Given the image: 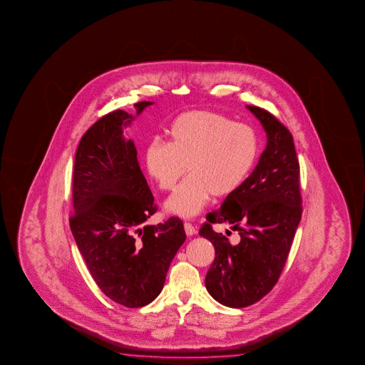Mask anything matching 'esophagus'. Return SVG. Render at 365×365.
<instances>
[{
	"mask_svg": "<svg viewBox=\"0 0 365 365\" xmlns=\"http://www.w3.org/2000/svg\"><path fill=\"white\" fill-rule=\"evenodd\" d=\"M184 229H185V234L187 236H192L197 234V229L192 226V223H184Z\"/></svg>",
	"mask_w": 365,
	"mask_h": 365,
	"instance_id": "34e87169",
	"label": "esophagus"
}]
</instances>
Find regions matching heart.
<instances>
[{
    "label": "heart",
    "mask_w": 365,
    "mask_h": 365,
    "mask_svg": "<svg viewBox=\"0 0 365 365\" xmlns=\"http://www.w3.org/2000/svg\"><path fill=\"white\" fill-rule=\"evenodd\" d=\"M170 142L150 143L144 161L149 176L165 192L173 190L166 210L178 216L194 217L212 195L229 197L252 173L259 152L253 128L234 123L217 112L195 110L175 118L168 129Z\"/></svg>",
    "instance_id": "b5f03b06"
}]
</instances>
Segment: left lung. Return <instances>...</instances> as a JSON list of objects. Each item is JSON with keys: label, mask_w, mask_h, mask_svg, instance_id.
Here are the masks:
<instances>
[{"label": "left lung", "mask_w": 365, "mask_h": 365, "mask_svg": "<svg viewBox=\"0 0 365 365\" xmlns=\"http://www.w3.org/2000/svg\"><path fill=\"white\" fill-rule=\"evenodd\" d=\"M247 110L267 133L258 165L244 184L207 215L199 235L213 244L216 257L205 276L210 297L230 308H245L266 297L279 278L302 220L300 166L290 131L272 113ZM230 222L240 231L236 246L211 229ZM229 232V231H227Z\"/></svg>", "instance_id": "obj_1"}]
</instances>
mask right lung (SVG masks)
Segmentation results:
<instances>
[{
	"mask_svg": "<svg viewBox=\"0 0 365 365\" xmlns=\"http://www.w3.org/2000/svg\"><path fill=\"white\" fill-rule=\"evenodd\" d=\"M153 102H138L136 115ZM134 116L110 112L87 130L75 155L70 229L88 269L106 297L140 308L160 295L184 244L182 221H145L157 205L124 128Z\"/></svg>",
	"mask_w": 365,
	"mask_h": 365,
	"instance_id": "add662e5",
	"label": "right lung"
}]
</instances>
